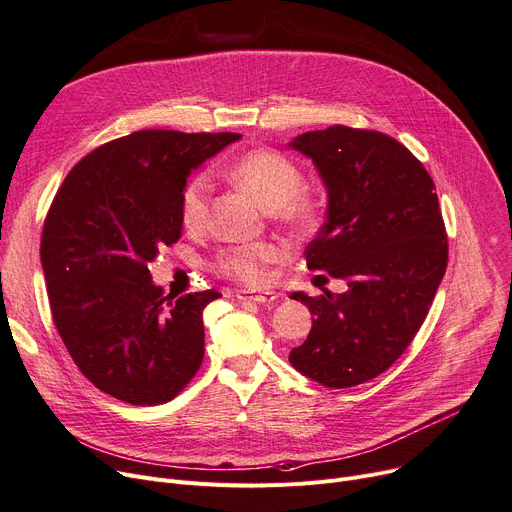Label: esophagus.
Instances as JSON below:
<instances>
[{"mask_svg":"<svg viewBox=\"0 0 512 512\" xmlns=\"http://www.w3.org/2000/svg\"><path fill=\"white\" fill-rule=\"evenodd\" d=\"M236 299L240 301H249V303H257V305H265V303H274L278 299V294L272 290H265V292H247V290H240L236 294Z\"/></svg>","mask_w":512,"mask_h":512,"instance_id":"34e87169","label":"esophagus"}]
</instances>
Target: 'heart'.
<instances>
[{"instance_id": "obj_1", "label": "heart", "mask_w": 512, "mask_h": 512, "mask_svg": "<svg viewBox=\"0 0 512 512\" xmlns=\"http://www.w3.org/2000/svg\"><path fill=\"white\" fill-rule=\"evenodd\" d=\"M226 174L240 188L249 191L278 220L292 226H309L317 215V201L301 191L303 172L294 161L272 149H255L234 159ZM211 178L195 174L182 188L180 215L188 230H201L209 215ZM286 251L278 242H242L222 249L213 267L220 274L242 284L259 286L267 278V267L284 259Z\"/></svg>"}]
</instances>
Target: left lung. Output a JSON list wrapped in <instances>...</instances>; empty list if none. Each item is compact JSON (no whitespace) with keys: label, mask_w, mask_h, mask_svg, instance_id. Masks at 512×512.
<instances>
[{"label":"left lung","mask_w":512,"mask_h":512,"mask_svg":"<svg viewBox=\"0 0 512 512\" xmlns=\"http://www.w3.org/2000/svg\"><path fill=\"white\" fill-rule=\"evenodd\" d=\"M326 186V222L305 251L307 267L346 280L340 294L292 292L313 326L288 361L326 388L378 378L411 344L448 263L432 176L388 134L330 126L294 137Z\"/></svg>","instance_id":"1"}]
</instances>
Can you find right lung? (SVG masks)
<instances>
[{
	"instance_id": "add662e5",
	"label": "right lung",
	"mask_w": 512,
	"mask_h": 512,
	"mask_svg": "<svg viewBox=\"0 0 512 512\" xmlns=\"http://www.w3.org/2000/svg\"><path fill=\"white\" fill-rule=\"evenodd\" d=\"M238 139L132 132L80 159L49 207L41 265L53 324L85 378L128 405H164L201 367L203 309L222 294L172 301L149 263L180 238L186 178Z\"/></svg>"
}]
</instances>
